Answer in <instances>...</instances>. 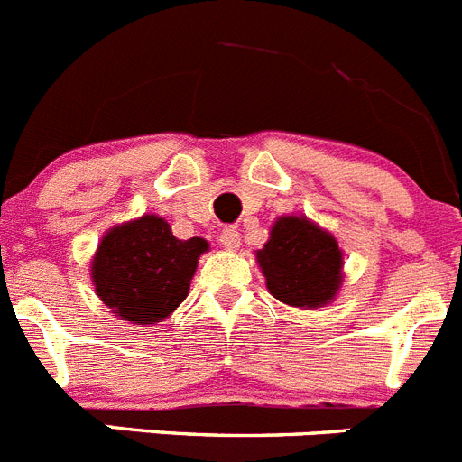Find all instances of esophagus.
I'll return each mask as SVG.
<instances>
[{"label": "esophagus", "instance_id": "esophagus-1", "mask_svg": "<svg viewBox=\"0 0 462 462\" xmlns=\"http://www.w3.org/2000/svg\"><path fill=\"white\" fill-rule=\"evenodd\" d=\"M219 243H222V247H226V250H238L240 247V234L238 228L236 226H226L219 234Z\"/></svg>", "mask_w": 462, "mask_h": 462}]
</instances>
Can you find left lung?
<instances>
[{
	"label": "left lung",
	"instance_id": "8db88e82",
	"mask_svg": "<svg viewBox=\"0 0 462 462\" xmlns=\"http://www.w3.org/2000/svg\"><path fill=\"white\" fill-rule=\"evenodd\" d=\"M256 261L268 291L291 308H321L340 291L342 250L328 231L308 217L277 219Z\"/></svg>",
	"mask_w": 462,
	"mask_h": 462
}]
</instances>
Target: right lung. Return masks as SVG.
<instances>
[{
	"instance_id": "right-lung-1",
	"label": "right lung",
	"mask_w": 462,
	"mask_h": 462,
	"mask_svg": "<svg viewBox=\"0 0 462 462\" xmlns=\"http://www.w3.org/2000/svg\"><path fill=\"white\" fill-rule=\"evenodd\" d=\"M203 252L206 240H178L157 215L117 224L94 252V291L120 319L157 324L187 298Z\"/></svg>"
}]
</instances>
